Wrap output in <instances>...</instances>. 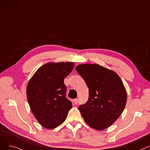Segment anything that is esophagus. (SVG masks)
<instances>
[{"label": "esophagus", "instance_id": "1", "mask_svg": "<svg viewBox=\"0 0 150 150\" xmlns=\"http://www.w3.org/2000/svg\"><path fill=\"white\" fill-rule=\"evenodd\" d=\"M74 103H75V105H76V104L78 103V99H77V98H75V99H74Z\"/></svg>", "mask_w": 150, "mask_h": 150}]
</instances>
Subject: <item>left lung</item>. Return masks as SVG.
<instances>
[{
    "mask_svg": "<svg viewBox=\"0 0 150 150\" xmlns=\"http://www.w3.org/2000/svg\"><path fill=\"white\" fill-rule=\"evenodd\" d=\"M89 88L88 101L79 107L85 122L91 128L103 130L123 112L127 94L123 83L113 70L97 64L76 67Z\"/></svg>",
    "mask_w": 150,
    "mask_h": 150,
    "instance_id": "obj_1",
    "label": "left lung"
}]
</instances>
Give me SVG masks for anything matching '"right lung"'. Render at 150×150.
<instances>
[{"label": "right lung", "mask_w": 150, "mask_h": 150, "mask_svg": "<svg viewBox=\"0 0 150 150\" xmlns=\"http://www.w3.org/2000/svg\"><path fill=\"white\" fill-rule=\"evenodd\" d=\"M74 62H48L39 67L28 81L27 97L31 112L41 125L53 129L64 122L72 102L66 97L64 78Z\"/></svg>", "instance_id": "obj_1"}]
</instances>
